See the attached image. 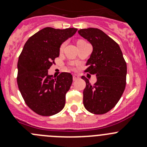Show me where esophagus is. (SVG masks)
<instances>
[{"label":"esophagus","mask_w":147,"mask_h":147,"mask_svg":"<svg viewBox=\"0 0 147 147\" xmlns=\"http://www.w3.org/2000/svg\"><path fill=\"white\" fill-rule=\"evenodd\" d=\"M78 79H80V76H79V75L73 74V80H74V81H76Z\"/></svg>","instance_id":"obj_1"}]
</instances>
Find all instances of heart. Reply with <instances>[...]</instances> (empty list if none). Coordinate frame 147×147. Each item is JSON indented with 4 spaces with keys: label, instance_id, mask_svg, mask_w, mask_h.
<instances>
[{
    "label": "heart",
    "instance_id": "1",
    "mask_svg": "<svg viewBox=\"0 0 147 147\" xmlns=\"http://www.w3.org/2000/svg\"><path fill=\"white\" fill-rule=\"evenodd\" d=\"M85 42V41H83V40H79V41H78V42L77 43H79V42ZM64 44H63V45H61V47H60V51H62L63 50V49H64Z\"/></svg>",
    "mask_w": 147,
    "mask_h": 147
}]
</instances>
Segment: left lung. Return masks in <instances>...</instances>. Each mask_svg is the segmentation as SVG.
<instances>
[{
  "instance_id": "8db88e82",
  "label": "left lung",
  "mask_w": 147,
  "mask_h": 147,
  "mask_svg": "<svg viewBox=\"0 0 147 147\" xmlns=\"http://www.w3.org/2000/svg\"><path fill=\"white\" fill-rule=\"evenodd\" d=\"M78 33L93 46L85 72L95 74L97 79L93 85L82 76L86 82L83 104L91 113H106L115 107L124 93L127 64L119 45L102 30L83 28Z\"/></svg>"
}]
</instances>
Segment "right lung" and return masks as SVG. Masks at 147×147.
<instances>
[{
	"mask_svg": "<svg viewBox=\"0 0 147 147\" xmlns=\"http://www.w3.org/2000/svg\"><path fill=\"white\" fill-rule=\"evenodd\" d=\"M77 28L56 29L46 27L28 38L18 62V88L26 104L34 112L50 116L60 112L65 105V94L73 82L70 73L56 78L48 70L59 56L63 42Z\"/></svg>",
	"mask_w": 147,
	"mask_h": 147,
	"instance_id": "add662e5",
	"label": "right lung"
}]
</instances>
